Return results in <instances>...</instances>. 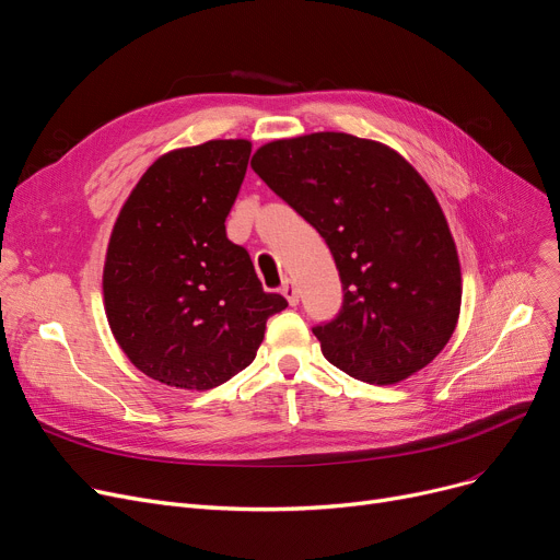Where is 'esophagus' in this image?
Returning <instances> with one entry per match:
<instances>
[{"label":"esophagus","mask_w":560,"mask_h":560,"mask_svg":"<svg viewBox=\"0 0 560 560\" xmlns=\"http://www.w3.org/2000/svg\"><path fill=\"white\" fill-rule=\"evenodd\" d=\"M281 292H283V298L288 300L290 306H298L300 304V290H298V285H295V281H292V279L283 281Z\"/></svg>","instance_id":"esophagus-1"}]
</instances>
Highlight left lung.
Returning <instances> with one entry per match:
<instances>
[{"label": "left lung", "mask_w": 560, "mask_h": 560, "mask_svg": "<svg viewBox=\"0 0 560 560\" xmlns=\"http://www.w3.org/2000/svg\"><path fill=\"white\" fill-rule=\"evenodd\" d=\"M252 167L327 241L342 308L313 334L325 359L368 384H399L450 342L460 262L420 172L388 144L319 131L262 144Z\"/></svg>", "instance_id": "1"}]
</instances>
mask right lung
Wrapping results in <instances>:
<instances>
[{
    "instance_id": "add662e5",
    "label": "right lung",
    "mask_w": 560,
    "mask_h": 560,
    "mask_svg": "<svg viewBox=\"0 0 560 560\" xmlns=\"http://www.w3.org/2000/svg\"><path fill=\"white\" fill-rule=\"evenodd\" d=\"M249 154L243 138L163 154L113 224L102 277L108 325L127 359L165 386L224 384L256 359L265 322L288 306L226 238Z\"/></svg>"
}]
</instances>
